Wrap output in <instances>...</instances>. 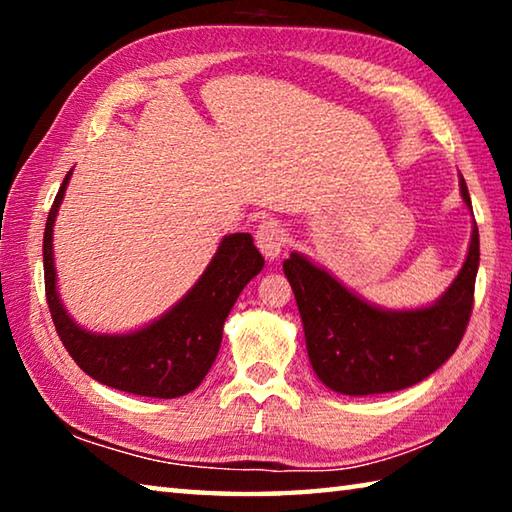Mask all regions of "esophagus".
I'll use <instances>...</instances> for the list:
<instances>
[{"label":"esophagus","mask_w":512,"mask_h":512,"mask_svg":"<svg viewBox=\"0 0 512 512\" xmlns=\"http://www.w3.org/2000/svg\"><path fill=\"white\" fill-rule=\"evenodd\" d=\"M284 241H287V235H284L282 223L268 219L257 225L255 244L259 250H262V255L268 259V262H273V259L282 255Z\"/></svg>","instance_id":"esophagus-1"}]
</instances>
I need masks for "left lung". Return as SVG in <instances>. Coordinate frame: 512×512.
<instances>
[{
    "mask_svg": "<svg viewBox=\"0 0 512 512\" xmlns=\"http://www.w3.org/2000/svg\"><path fill=\"white\" fill-rule=\"evenodd\" d=\"M461 196L472 210L461 176ZM305 329L307 354L316 377L341 395H377L427 379L456 352L470 323L479 271V228L461 271L433 305L384 309L316 266L300 253L284 259Z\"/></svg>",
    "mask_w": 512,
    "mask_h": 512,
    "instance_id": "left-lung-1",
    "label": "left lung"
}]
</instances>
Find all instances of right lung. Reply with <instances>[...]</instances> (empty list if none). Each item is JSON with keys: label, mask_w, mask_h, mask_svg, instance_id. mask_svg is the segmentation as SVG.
I'll use <instances>...</instances> for the list:
<instances>
[{"label": "right lung", "mask_w": 512, "mask_h": 512, "mask_svg": "<svg viewBox=\"0 0 512 512\" xmlns=\"http://www.w3.org/2000/svg\"><path fill=\"white\" fill-rule=\"evenodd\" d=\"M69 178L72 171L58 189L42 239L47 305L60 341L83 372L117 391L160 400L192 393L219 354L223 323L239 293L264 268L253 237L248 232L223 237L194 287L153 323L128 334L88 332L67 314L56 287L54 223Z\"/></svg>", "instance_id": "right-lung-1"}]
</instances>
